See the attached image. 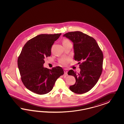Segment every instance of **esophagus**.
<instances>
[{"mask_svg": "<svg viewBox=\"0 0 124 124\" xmlns=\"http://www.w3.org/2000/svg\"><path fill=\"white\" fill-rule=\"evenodd\" d=\"M64 74H65V75H67L68 71L67 70L64 69Z\"/></svg>", "mask_w": 124, "mask_h": 124, "instance_id": "1", "label": "esophagus"}]
</instances>
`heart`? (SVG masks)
Wrapping results in <instances>:
<instances>
[{
	"mask_svg": "<svg viewBox=\"0 0 124 124\" xmlns=\"http://www.w3.org/2000/svg\"><path fill=\"white\" fill-rule=\"evenodd\" d=\"M69 42H70L67 39H64V41H63V44L67 43H69ZM69 60V59H68L62 58L60 60V63L62 64H66L67 63V62Z\"/></svg>",
	"mask_w": 124,
	"mask_h": 124,
	"instance_id": "heart-1",
	"label": "heart"
}]
</instances>
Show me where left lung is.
Segmentation results:
<instances>
[{"mask_svg": "<svg viewBox=\"0 0 124 124\" xmlns=\"http://www.w3.org/2000/svg\"><path fill=\"white\" fill-rule=\"evenodd\" d=\"M63 37L73 43L74 59L80 64L79 73L73 70L68 72V75L74 76L76 79L70 89L76 94L85 93L93 88L101 75L103 53L94 38L81 32H68Z\"/></svg>", "mask_w": 124, "mask_h": 124, "instance_id": "obj_1", "label": "left lung"}]
</instances>
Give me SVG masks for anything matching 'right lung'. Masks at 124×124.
<instances>
[{
	"mask_svg": "<svg viewBox=\"0 0 124 124\" xmlns=\"http://www.w3.org/2000/svg\"><path fill=\"white\" fill-rule=\"evenodd\" d=\"M61 34H41L24 45L18 60L21 79L28 90L39 94L49 92L57 79L64 74L60 66L44 67L45 58L51 55V48Z\"/></svg>",
	"mask_w": 124,
	"mask_h": 124,
	"instance_id": "1",
	"label": "right lung"
}]
</instances>
